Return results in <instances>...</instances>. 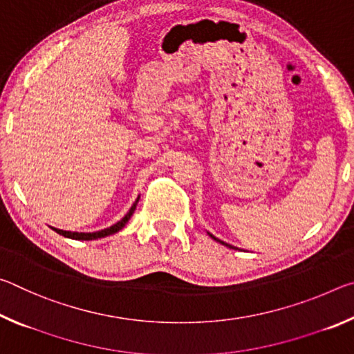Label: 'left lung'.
Listing matches in <instances>:
<instances>
[{
  "instance_id": "8db88e82",
  "label": "left lung",
  "mask_w": 354,
  "mask_h": 354,
  "mask_svg": "<svg viewBox=\"0 0 354 354\" xmlns=\"http://www.w3.org/2000/svg\"><path fill=\"white\" fill-rule=\"evenodd\" d=\"M209 236H211V237H212V239H215V237H214V236H212V234H209ZM215 241H217V239H215Z\"/></svg>"
}]
</instances>
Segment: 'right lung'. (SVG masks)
Segmentation results:
<instances>
[{"instance_id":"add662e5","label":"right lung","mask_w":354,"mask_h":354,"mask_svg":"<svg viewBox=\"0 0 354 354\" xmlns=\"http://www.w3.org/2000/svg\"><path fill=\"white\" fill-rule=\"evenodd\" d=\"M137 201H139V198L136 200V203L133 206H131L129 211L127 212V215L124 217L117 221L115 225H112L109 227H106V230H101V231H97V232H70V231H62V230H56V232H59V234H62L64 237H68V239H76V241H93V239H100V237H106V236H111V234H115V232H118L122 227L128 223V220L131 218V215L134 214L136 211V206H137Z\"/></svg>"}]
</instances>
